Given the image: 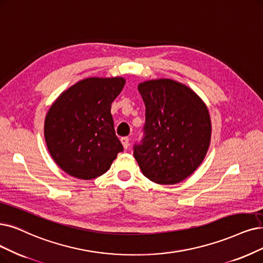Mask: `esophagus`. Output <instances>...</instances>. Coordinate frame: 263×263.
<instances>
[{"mask_svg":"<svg viewBox=\"0 0 263 263\" xmlns=\"http://www.w3.org/2000/svg\"><path fill=\"white\" fill-rule=\"evenodd\" d=\"M121 141H122V144H123L124 148L127 149L128 145H129V138L128 137H122Z\"/></svg>","mask_w":263,"mask_h":263,"instance_id":"1","label":"esophagus"}]
</instances>
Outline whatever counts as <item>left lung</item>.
Segmentation results:
<instances>
[{
	"label": "left lung",
	"mask_w": 263,
	"mask_h": 263,
	"mask_svg": "<svg viewBox=\"0 0 263 263\" xmlns=\"http://www.w3.org/2000/svg\"><path fill=\"white\" fill-rule=\"evenodd\" d=\"M145 106L143 137L134 144L142 174L160 184H175L201 165L211 143L205 103L181 83L161 79L140 83Z\"/></svg>",
	"instance_id": "obj_1"
}]
</instances>
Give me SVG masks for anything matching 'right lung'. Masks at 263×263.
<instances>
[{"label": "right lung", "mask_w": 263, "mask_h": 263, "mask_svg": "<svg viewBox=\"0 0 263 263\" xmlns=\"http://www.w3.org/2000/svg\"><path fill=\"white\" fill-rule=\"evenodd\" d=\"M124 85L122 78H88L52 103L44 135L48 151L62 171L80 179H93L106 173L123 151L111 103Z\"/></svg>", "instance_id": "1"}]
</instances>
